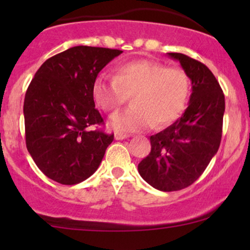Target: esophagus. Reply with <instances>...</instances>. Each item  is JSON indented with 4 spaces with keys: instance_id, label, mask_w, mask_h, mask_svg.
Listing matches in <instances>:
<instances>
[{
    "instance_id": "esophagus-1",
    "label": "esophagus",
    "mask_w": 250,
    "mask_h": 250,
    "mask_svg": "<svg viewBox=\"0 0 250 250\" xmlns=\"http://www.w3.org/2000/svg\"><path fill=\"white\" fill-rule=\"evenodd\" d=\"M127 137H129V135H127V134H122V133H116L115 134V139L116 140H125V139H127Z\"/></svg>"
}]
</instances>
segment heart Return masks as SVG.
<instances>
[{"instance_id": "1", "label": "heart", "mask_w": 250, "mask_h": 250, "mask_svg": "<svg viewBox=\"0 0 250 250\" xmlns=\"http://www.w3.org/2000/svg\"><path fill=\"white\" fill-rule=\"evenodd\" d=\"M191 81L181 67H167L153 60H135L119 65L115 77L99 75L94 80V102L111 113L131 96V108L117 113L109 125L116 131H137L154 125L168 127L185 111Z\"/></svg>"}]
</instances>
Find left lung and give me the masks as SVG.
Wrapping results in <instances>:
<instances>
[{
	"instance_id": "left-lung-1",
	"label": "left lung",
	"mask_w": 250,
	"mask_h": 250,
	"mask_svg": "<svg viewBox=\"0 0 250 250\" xmlns=\"http://www.w3.org/2000/svg\"><path fill=\"white\" fill-rule=\"evenodd\" d=\"M168 55L187 71L193 91L183 115L150 136V153L137 168L151 187L176 191L193 185L219 150L225 95L207 65L185 54Z\"/></svg>"
}]
</instances>
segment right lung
I'll return each mask as SVG.
<instances>
[{"instance_id":"right-lung-1","label":"right lung","mask_w":250,"mask_h":250,"mask_svg":"<svg viewBox=\"0 0 250 250\" xmlns=\"http://www.w3.org/2000/svg\"><path fill=\"white\" fill-rule=\"evenodd\" d=\"M122 50L77 45L45 61L24 97L25 145L45 176L73 186L99 168L114 134L90 130L104 125L91 87Z\"/></svg>"}]
</instances>
